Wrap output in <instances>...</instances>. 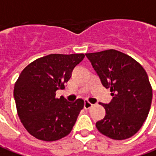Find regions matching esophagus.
<instances>
[{"label":"esophagus","mask_w":156,"mask_h":156,"mask_svg":"<svg viewBox=\"0 0 156 156\" xmlns=\"http://www.w3.org/2000/svg\"><path fill=\"white\" fill-rule=\"evenodd\" d=\"M92 106V105L90 103V102H88V101H84V105H83V108L85 109V110H88V109H90V107Z\"/></svg>","instance_id":"esophagus-1"}]
</instances>
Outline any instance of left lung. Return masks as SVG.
<instances>
[{
	"mask_svg": "<svg viewBox=\"0 0 156 156\" xmlns=\"http://www.w3.org/2000/svg\"><path fill=\"white\" fill-rule=\"evenodd\" d=\"M85 56L113 97L109 104H102L106 115L97 122V129L114 140L131 137L141 129L151 106L153 94L147 73L133 58L113 49Z\"/></svg>",
	"mask_w": 156,
	"mask_h": 156,
	"instance_id": "1",
	"label": "left lung"
}]
</instances>
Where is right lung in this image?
I'll return each mask as SVG.
<instances>
[{
	"instance_id": "obj_1",
	"label": "right lung",
	"mask_w": 156,
	"mask_h": 156,
	"mask_svg": "<svg viewBox=\"0 0 156 156\" xmlns=\"http://www.w3.org/2000/svg\"><path fill=\"white\" fill-rule=\"evenodd\" d=\"M84 58L83 53L50 54L29 64L14 84V98L20 119L35 138L52 142L72 131L84 102L56 98L72 73Z\"/></svg>"
}]
</instances>
